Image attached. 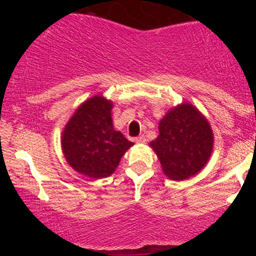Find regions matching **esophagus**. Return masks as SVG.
<instances>
[{
  "label": "esophagus",
  "instance_id": "34e87169",
  "mask_svg": "<svg viewBox=\"0 0 256 256\" xmlns=\"http://www.w3.org/2000/svg\"><path fill=\"white\" fill-rule=\"evenodd\" d=\"M134 142L138 143V144H144V143H146V138L144 136H140L134 140Z\"/></svg>",
  "mask_w": 256,
  "mask_h": 256
}]
</instances>
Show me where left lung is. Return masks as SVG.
<instances>
[{
  "label": "left lung",
  "instance_id": "obj_1",
  "mask_svg": "<svg viewBox=\"0 0 256 256\" xmlns=\"http://www.w3.org/2000/svg\"><path fill=\"white\" fill-rule=\"evenodd\" d=\"M166 177L184 180L198 174L210 160L214 136L210 122L189 102L167 110L158 136L149 143Z\"/></svg>",
  "mask_w": 256,
  "mask_h": 256
}]
</instances>
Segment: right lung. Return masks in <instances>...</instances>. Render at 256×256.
<instances>
[{"label":"right lung","mask_w":256,"mask_h":256,"mask_svg":"<svg viewBox=\"0 0 256 256\" xmlns=\"http://www.w3.org/2000/svg\"><path fill=\"white\" fill-rule=\"evenodd\" d=\"M113 102L102 95L84 101L64 125L61 148L67 164L85 177H110L134 143L116 131L112 120Z\"/></svg>","instance_id":"obj_1"}]
</instances>
